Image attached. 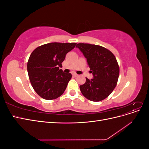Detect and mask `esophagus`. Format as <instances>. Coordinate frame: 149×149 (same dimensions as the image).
<instances>
[{
  "instance_id": "obj_1",
  "label": "esophagus",
  "mask_w": 149,
  "mask_h": 149,
  "mask_svg": "<svg viewBox=\"0 0 149 149\" xmlns=\"http://www.w3.org/2000/svg\"><path fill=\"white\" fill-rule=\"evenodd\" d=\"M73 76H74V77H77V76H78L77 74H76V73H74L73 74Z\"/></svg>"
}]
</instances>
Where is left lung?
I'll list each match as a JSON object with an SVG mask.
<instances>
[{
  "label": "left lung",
  "mask_w": 149,
  "mask_h": 149,
  "mask_svg": "<svg viewBox=\"0 0 149 149\" xmlns=\"http://www.w3.org/2000/svg\"><path fill=\"white\" fill-rule=\"evenodd\" d=\"M78 48L86 58L93 78H86L80 91L88 100L97 102L104 100L116 88L119 66L114 54L107 48L96 45L78 43Z\"/></svg>",
  "instance_id": "8db88e82"
}]
</instances>
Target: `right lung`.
Instances as JSON below:
<instances>
[{"label": "right lung", "instance_id": "right-lung-1", "mask_svg": "<svg viewBox=\"0 0 149 149\" xmlns=\"http://www.w3.org/2000/svg\"><path fill=\"white\" fill-rule=\"evenodd\" d=\"M76 43H49L35 48L27 63V71L31 86L38 95L47 100L62 95L71 79V73L60 68L66 55Z\"/></svg>", "mask_w": 149, "mask_h": 149}]
</instances>
